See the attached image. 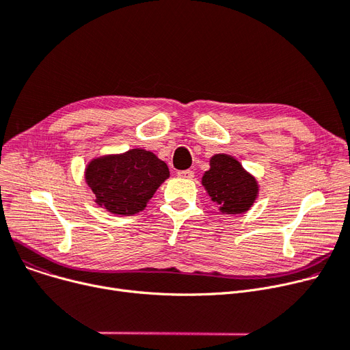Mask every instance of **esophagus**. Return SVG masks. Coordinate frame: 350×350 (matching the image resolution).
<instances>
[{"instance_id":"34e87169","label":"esophagus","mask_w":350,"mask_h":350,"mask_svg":"<svg viewBox=\"0 0 350 350\" xmlns=\"http://www.w3.org/2000/svg\"><path fill=\"white\" fill-rule=\"evenodd\" d=\"M177 176L181 178H193L194 172L193 170H180V172H177Z\"/></svg>"}]
</instances>
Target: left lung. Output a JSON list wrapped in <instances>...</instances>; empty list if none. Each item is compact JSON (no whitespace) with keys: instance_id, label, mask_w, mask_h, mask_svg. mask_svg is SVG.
<instances>
[{"instance_id":"left-lung-1","label":"left lung","mask_w":350,"mask_h":350,"mask_svg":"<svg viewBox=\"0 0 350 350\" xmlns=\"http://www.w3.org/2000/svg\"><path fill=\"white\" fill-rule=\"evenodd\" d=\"M201 185L223 214L247 213L260 194L256 178L234 156L224 153L210 159V169L203 174Z\"/></svg>"}]
</instances>
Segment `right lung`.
Returning a JSON list of instances; mask_svg holds the SVG:
<instances>
[{
  "mask_svg": "<svg viewBox=\"0 0 350 350\" xmlns=\"http://www.w3.org/2000/svg\"><path fill=\"white\" fill-rule=\"evenodd\" d=\"M169 177L167 164L140 147L94 157L85 167L86 185L95 194V203L115 215L143 211Z\"/></svg>",
  "mask_w": 350,
  "mask_h": 350,
  "instance_id": "right-lung-1",
  "label": "right lung"
}]
</instances>
